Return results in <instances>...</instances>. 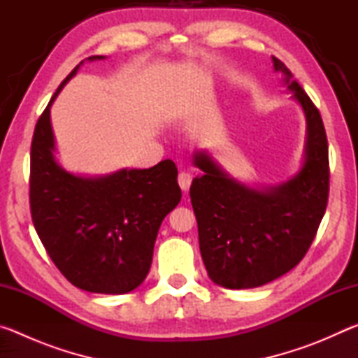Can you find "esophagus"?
<instances>
[{"mask_svg":"<svg viewBox=\"0 0 358 358\" xmlns=\"http://www.w3.org/2000/svg\"><path fill=\"white\" fill-rule=\"evenodd\" d=\"M191 183H192V175L187 173V172H180V175H178V185H180L181 189H183L185 192L189 191Z\"/></svg>","mask_w":358,"mask_h":358,"instance_id":"34e87169","label":"esophagus"}]
</instances>
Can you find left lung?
Returning a JSON list of instances; mask_svg holds the SVG:
<instances>
[{"instance_id":"1","label":"left lung","mask_w":358,"mask_h":358,"mask_svg":"<svg viewBox=\"0 0 358 358\" xmlns=\"http://www.w3.org/2000/svg\"><path fill=\"white\" fill-rule=\"evenodd\" d=\"M273 69L306 120L303 162L273 186L234 178L207 150L192 155L202 171L191 185L199 246L210 280L226 289H252L286 275L310 250L329 201V145L320 113L282 62Z\"/></svg>"}]
</instances>
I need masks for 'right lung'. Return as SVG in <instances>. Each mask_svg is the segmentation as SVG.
<instances>
[{
  "mask_svg": "<svg viewBox=\"0 0 358 358\" xmlns=\"http://www.w3.org/2000/svg\"><path fill=\"white\" fill-rule=\"evenodd\" d=\"M82 64L62 82L36 124L31 217L48 256L71 284L94 294H128L147 278L157 230L181 201L178 171L171 159L99 177L59 166L50 107Z\"/></svg>",
  "mask_w": 358,
  "mask_h": 358,
  "instance_id": "right-lung-1",
  "label": "right lung"
}]
</instances>
